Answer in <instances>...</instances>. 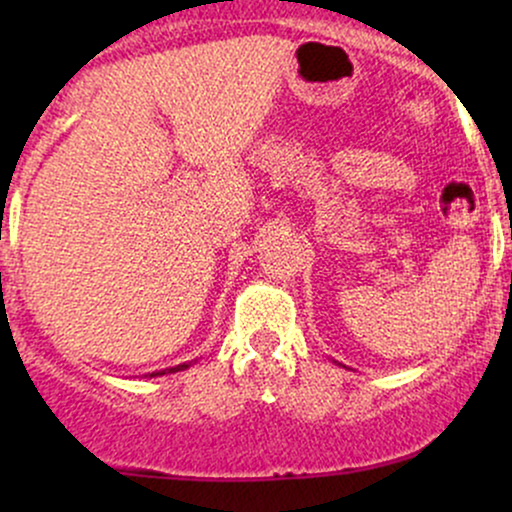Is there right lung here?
I'll return each mask as SVG.
<instances>
[{
	"mask_svg": "<svg viewBox=\"0 0 512 512\" xmlns=\"http://www.w3.org/2000/svg\"><path fill=\"white\" fill-rule=\"evenodd\" d=\"M185 368H190V363H180V366H175V368L158 370V373H151V378H156V375H166V373H178V370H185Z\"/></svg>",
	"mask_w": 512,
	"mask_h": 512,
	"instance_id": "1",
	"label": "right lung"
}]
</instances>
